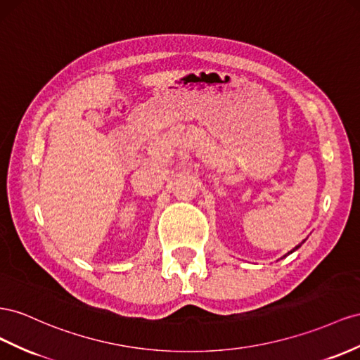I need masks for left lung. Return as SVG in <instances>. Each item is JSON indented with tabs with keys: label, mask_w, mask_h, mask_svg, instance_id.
Segmentation results:
<instances>
[{
	"label": "left lung",
	"mask_w": 360,
	"mask_h": 360,
	"mask_svg": "<svg viewBox=\"0 0 360 360\" xmlns=\"http://www.w3.org/2000/svg\"><path fill=\"white\" fill-rule=\"evenodd\" d=\"M303 242H304V240H303ZM303 242H301V244H303ZM301 244H298V245H297V247H295V248H294V250H290V251H289V252H288V255H290V252H294V251H295V250H298V248H300V247H301ZM288 255H286V256H288Z\"/></svg>",
	"instance_id": "8db88e82"
}]
</instances>
